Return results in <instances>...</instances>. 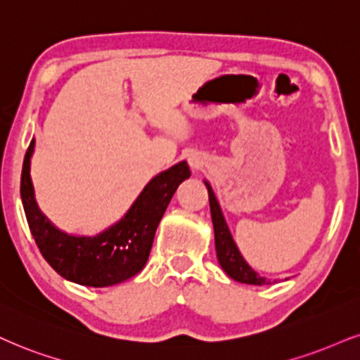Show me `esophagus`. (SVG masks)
<instances>
[{
	"mask_svg": "<svg viewBox=\"0 0 360 360\" xmlns=\"http://www.w3.org/2000/svg\"><path fill=\"white\" fill-rule=\"evenodd\" d=\"M188 165L192 168H200L203 167V157L198 152H193L188 155Z\"/></svg>",
	"mask_w": 360,
	"mask_h": 360,
	"instance_id": "34e87169",
	"label": "esophagus"
}]
</instances>
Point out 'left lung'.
<instances>
[{
    "instance_id": "left-lung-1",
    "label": "left lung",
    "mask_w": 360,
    "mask_h": 360,
    "mask_svg": "<svg viewBox=\"0 0 360 360\" xmlns=\"http://www.w3.org/2000/svg\"><path fill=\"white\" fill-rule=\"evenodd\" d=\"M203 181H205V187L208 190L212 224H214L215 232V250L220 267L225 270V274L230 278H233L237 282L250 283V285H267L270 281H267L265 277H260L242 257L237 243L233 242V237L230 233L227 221L224 219V214H221V208L219 205V200H217L214 190H212L210 184L207 180Z\"/></svg>"
}]
</instances>
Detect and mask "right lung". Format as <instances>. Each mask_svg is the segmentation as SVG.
Instances as JSON below:
<instances>
[{"label":"right lung","instance_id":"right-lung-1","mask_svg":"<svg viewBox=\"0 0 360 360\" xmlns=\"http://www.w3.org/2000/svg\"><path fill=\"white\" fill-rule=\"evenodd\" d=\"M34 139L25 155L21 200L31 235L44 260L66 281L86 287H110L131 278L148 260L155 232L179 185L190 176L187 162H180L153 176L128 212L103 232L70 235L51 224L39 210L30 168Z\"/></svg>","mask_w":360,"mask_h":360}]
</instances>
